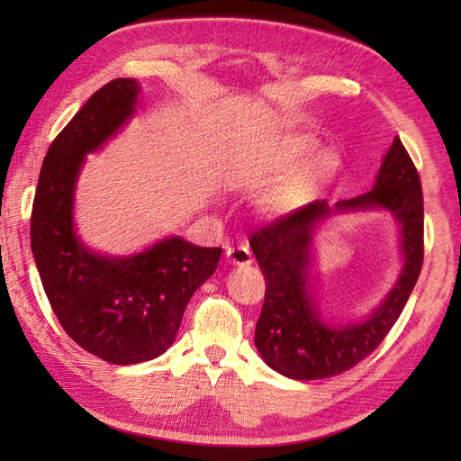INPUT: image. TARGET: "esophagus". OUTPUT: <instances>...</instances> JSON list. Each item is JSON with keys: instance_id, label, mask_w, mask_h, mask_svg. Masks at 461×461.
<instances>
[{"instance_id": "1", "label": "esophagus", "mask_w": 461, "mask_h": 461, "mask_svg": "<svg viewBox=\"0 0 461 461\" xmlns=\"http://www.w3.org/2000/svg\"><path fill=\"white\" fill-rule=\"evenodd\" d=\"M225 256H228V261L233 263V266H249V263L253 261L251 258V251L249 248L246 246H238V248H230L228 251H225Z\"/></svg>"}]
</instances>
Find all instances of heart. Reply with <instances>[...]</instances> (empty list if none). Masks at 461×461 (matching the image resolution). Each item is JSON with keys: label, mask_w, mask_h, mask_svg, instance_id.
<instances>
[{"label": "heart", "mask_w": 461, "mask_h": 461, "mask_svg": "<svg viewBox=\"0 0 461 461\" xmlns=\"http://www.w3.org/2000/svg\"><path fill=\"white\" fill-rule=\"evenodd\" d=\"M315 146V136L305 132L279 134L258 158L249 174L253 184L259 185L282 176L259 200V210L267 218H289L307 208L340 174L342 156L339 150L322 146L312 155Z\"/></svg>", "instance_id": "1"}]
</instances>
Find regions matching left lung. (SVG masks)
<instances>
[{
	"mask_svg": "<svg viewBox=\"0 0 461 461\" xmlns=\"http://www.w3.org/2000/svg\"><path fill=\"white\" fill-rule=\"evenodd\" d=\"M384 209L401 225L403 269L378 308L357 323L327 321L312 297L314 233L332 214ZM266 277L256 347L266 365L295 380L337 376L375 350L393 329L424 261V200L416 166L396 136L372 190L335 205L319 200L256 231L249 240Z\"/></svg>",
	"mask_w": 461,
	"mask_h": 461,
	"instance_id": "left-lung-1",
	"label": "left lung"
}]
</instances>
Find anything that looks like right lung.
Returning a JSON list of instances; mask_svg holds the SVG:
<instances>
[{"mask_svg": "<svg viewBox=\"0 0 461 461\" xmlns=\"http://www.w3.org/2000/svg\"><path fill=\"white\" fill-rule=\"evenodd\" d=\"M139 95L136 79H114L85 103L49 146L32 212V251L53 312L77 345L111 365H136L168 350L185 305L221 256L220 248L170 236L113 258L77 233L75 190L86 154L122 131Z\"/></svg>", "mask_w": 461, "mask_h": 461, "instance_id": "add662e5", "label": "right lung"}]
</instances>
